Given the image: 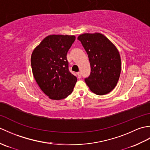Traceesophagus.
I'll list each match as a JSON object with an SVG mask.
<instances>
[{
	"label": "esophagus",
	"mask_w": 150,
	"mask_h": 150,
	"mask_svg": "<svg viewBox=\"0 0 150 150\" xmlns=\"http://www.w3.org/2000/svg\"><path fill=\"white\" fill-rule=\"evenodd\" d=\"M77 76L79 78H81V72H78L77 73Z\"/></svg>",
	"instance_id": "34e87169"
}]
</instances>
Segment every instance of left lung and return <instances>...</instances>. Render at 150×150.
I'll list each match as a JSON object with an SVG mask.
<instances>
[{"label": "left lung", "mask_w": 150, "mask_h": 150, "mask_svg": "<svg viewBox=\"0 0 150 150\" xmlns=\"http://www.w3.org/2000/svg\"><path fill=\"white\" fill-rule=\"evenodd\" d=\"M77 39L87 52L91 73L85 82L94 93L103 95L112 91L119 81L121 60L115 46L100 33H84Z\"/></svg>", "instance_id": "obj_1"}]
</instances>
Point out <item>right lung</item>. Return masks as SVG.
<instances>
[{
    "label": "right lung",
    "mask_w": 150,
    "mask_h": 150,
    "mask_svg": "<svg viewBox=\"0 0 150 150\" xmlns=\"http://www.w3.org/2000/svg\"><path fill=\"white\" fill-rule=\"evenodd\" d=\"M74 35H50L33 51L31 64L37 84L50 99L61 100L71 94L77 79L68 69L66 55Z\"/></svg>",
    "instance_id": "obj_1"
}]
</instances>
